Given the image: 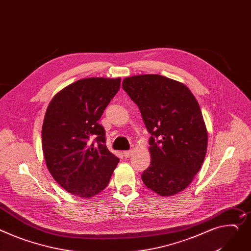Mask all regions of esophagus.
Returning <instances> with one entry per match:
<instances>
[{"instance_id": "1", "label": "esophagus", "mask_w": 251, "mask_h": 251, "mask_svg": "<svg viewBox=\"0 0 251 251\" xmlns=\"http://www.w3.org/2000/svg\"><path fill=\"white\" fill-rule=\"evenodd\" d=\"M131 155H132V151H131V150H129V151H124V156H125L126 158H129Z\"/></svg>"}]
</instances>
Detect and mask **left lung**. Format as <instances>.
Returning <instances> with one entry per match:
<instances>
[{
  "mask_svg": "<svg viewBox=\"0 0 251 251\" xmlns=\"http://www.w3.org/2000/svg\"><path fill=\"white\" fill-rule=\"evenodd\" d=\"M123 88L151 134L144 184L161 196L177 194L194 179L206 155L208 133L198 101L185 84L159 74L126 77Z\"/></svg>",
  "mask_w": 251,
  "mask_h": 251,
  "instance_id": "1",
  "label": "left lung"
}]
</instances>
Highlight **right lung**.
Returning a JSON list of instances; mask_svg holds the SVG:
<instances>
[{"instance_id":"right-lung-1","label":"right lung","mask_w":251,"mask_h":251,"mask_svg":"<svg viewBox=\"0 0 251 251\" xmlns=\"http://www.w3.org/2000/svg\"><path fill=\"white\" fill-rule=\"evenodd\" d=\"M121 78L77 80L50 101L42 126V150L54 180L72 195L90 198L108 185L120 159L105 145L99 124L120 90Z\"/></svg>"}]
</instances>
